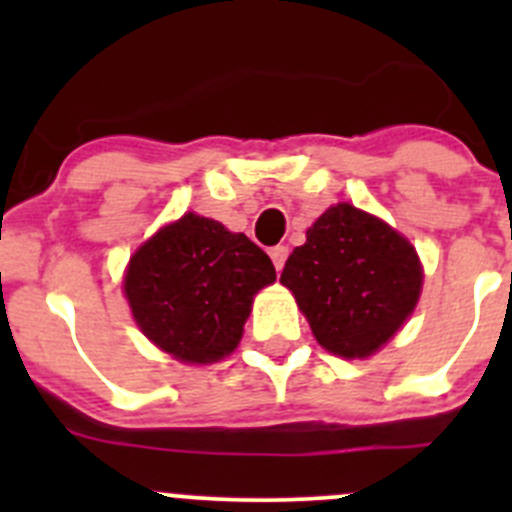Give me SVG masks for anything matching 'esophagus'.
<instances>
[{"label": "esophagus", "instance_id": "1", "mask_svg": "<svg viewBox=\"0 0 512 512\" xmlns=\"http://www.w3.org/2000/svg\"><path fill=\"white\" fill-rule=\"evenodd\" d=\"M287 255H289V250H287L285 245H275V247H270V257H272V262H275L277 272H282V267H285Z\"/></svg>", "mask_w": 512, "mask_h": 512}]
</instances>
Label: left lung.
Segmentation results:
<instances>
[{
    "mask_svg": "<svg viewBox=\"0 0 512 512\" xmlns=\"http://www.w3.org/2000/svg\"><path fill=\"white\" fill-rule=\"evenodd\" d=\"M280 282L292 289L327 352L364 359L379 352L414 312L423 285L404 235L349 203L332 205L287 257Z\"/></svg>",
    "mask_w": 512,
    "mask_h": 512,
    "instance_id": "obj_1",
    "label": "left lung"
}]
</instances>
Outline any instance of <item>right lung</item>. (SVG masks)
Listing matches in <instances>:
<instances>
[{"instance_id": "add662e5", "label": "right lung", "mask_w": 512, "mask_h": 512, "mask_svg": "<svg viewBox=\"0 0 512 512\" xmlns=\"http://www.w3.org/2000/svg\"><path fill=\"white\" fill-rule=\"evenodd\" d=\"M275 277L250 237L185 213L138 247L123 292L156 347L188 364H213L235 352L252 299Z\"/></svg>"}]
</instances>
